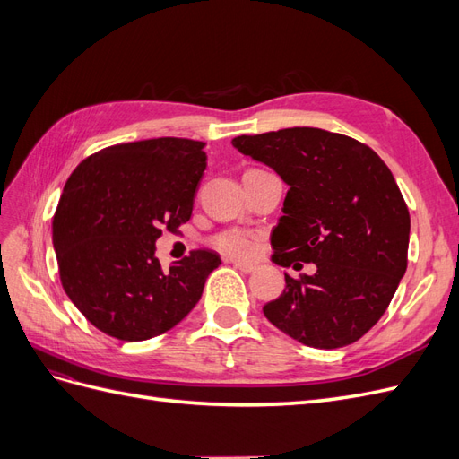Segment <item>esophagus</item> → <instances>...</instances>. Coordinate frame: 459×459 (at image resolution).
Listing matches in <instances>:
<instances>
[{
  "mask_svg": "<svg viewBox=\"0 0 459 459\" xmlns=\"http://www.w3.org/2000/svg\"><path fill=\"white\" fill-rule=\"evenodd\" d=\"M233 266L238 268L239 272H243V273H253V272L256 270L255 264H251V262H241V260H235Z\"/></svg>",
  "mask_w": 459,
  "mask_h": 459,
  "instance_id": "esophagus-1",
  "label": "esophagus"
}]
</instances>
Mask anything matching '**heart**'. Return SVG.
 <instances>
[{
  "instance_id": "1",
  "label": "heart",
  "mask_w": 459,
  "mask_h": 459,
  "mask_svg": "<svg viewBox=\"0 0 459 459\" xmlns=\"http://www.w3.org/2000/svg\"><path fill=\"white\" fill-rule=\"evenodd\" d=\"M214 245L235 258H251L258 251V235L248 230H226L216 235Z\"/></svg>"
}]
</instances>
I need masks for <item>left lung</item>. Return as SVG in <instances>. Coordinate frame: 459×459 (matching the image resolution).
<instances>
[{
	"instance_id": "obj_1",
	"label": "left lung",
	"mask_w": 459,
	"mask_h": 459,
	"mask_svg": "<svg viewBox=\"0 0 459 459\" xmlns=\"http://www.w3.org/2000/svg\"><path fill=\"white\" fill-rule=\"evenodd\" d=\"M233 147L289 186L272 260L290 277L264 316L314 349L352 344L379 322L408 268L410 212L393 172L366 143L319 128L238 135Z\"/></svg>"
}]
</instances>
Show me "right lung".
I'll list each match as a JSON object with an SVG mask.
<instances>
[{"mask_svg": "<svg viewBox=\"0 0 459 459\" xmlns=\"http://www.w3.org/2000/svg\"><path fill=\"white\" fill-rule=\"evenodd\" d=\"M204 143L157 137L97 151L66 179L53 216L65 293L88 322L120 341L162 335L193 310L221 260L191 251L162 268V228L191 218L206 169Z\"/></svg>", "mask_w": 459, "mask_h": 459, "instance_id": "obj_1", "label": "right lung"}]
</instances>
